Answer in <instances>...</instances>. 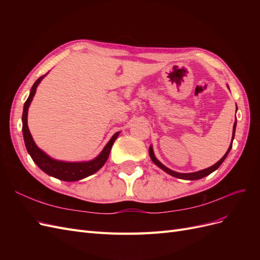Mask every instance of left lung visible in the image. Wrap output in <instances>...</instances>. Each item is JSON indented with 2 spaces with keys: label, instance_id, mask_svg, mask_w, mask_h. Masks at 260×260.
<instances>
[{
  "label": "left lung",
  "instance_id": "left-lung-1",
  "mask_svg": "<svg viewBox=\"0 0 260 260\" xmlns=\"http://www.w3.org/2000/svg\"><path fill=\"white\" fill-rule=\"evenodd\" d=\"M235 128H237V120H235V122L233 124V135L232 136H234ZM232 139H233V137H232ZM231 148H232V142H231L229 148H228V151L224 154V156L218 162H216L215 165H212V166L209 167V168H206V169H204V170H200V171H196V172H190V174H180V172H176L174 170L167 168L166 166H165V165H162L158 159L156 158L155 155H154V151H153V147L152 146H149L148 152H149V156H151V159L153 160V162L156 165V166H158L160 169H162L164 171H166L167 174H169L170 176L179 178V179H183V180H199V179H202L204 177L210 175L211 172H214L215 170H217L220 167V165H221L223 162V160L225 159V157L228 156V154H229Z\"/></svg>",
  "mask_w": 260,
  "mask_h": 260
}]
</instances>
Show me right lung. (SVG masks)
Masks as SVG:
<instances>
[{"label": "right lung", "instance_id": "obj_1", "mask_svg": "<svg viewBox=\"0 0 260 260\" xmlns=\"http://www.w3.org/2000/svg\"><path fill=\"white\" fill-rule=\"evenodd\" d=\"M45 75L39 78V79L34 83L32 88H31L29 98L25 102V105H23V112H22V135H23V140H25V144L28 153L30 154L31 158L34 159V161L38 165V167L41 170H43L45 174H48L49 176H52L54 178H57L59 180H64V181H78L81 180L85 177H89L93 175L94 172H96L100 170L102 167L104 166V164L106 162L109 152H111L112 146L115 142V140L117 139L119 132H116L115 135L112 137V139L109 140V142L105 145L103 148V151L101 152V154L90 161H80V162H68V161H60L51 158L50 156L46 155L43 151H41L39 148L35 141L31 137V133L28 128V123H27V118H28V108L30 106L31 101H32L36 91H37V86L39 83L41 82Z\"/></svg>", "mask_w": 260, "mask_h": 260}]
</instances>
